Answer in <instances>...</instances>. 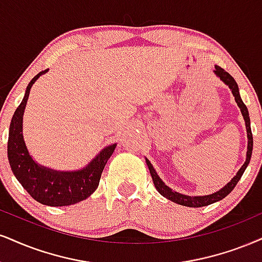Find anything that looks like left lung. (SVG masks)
<instances>
[{"label": "left lung", "mask_w": 262, "mask_h": 262, "mask_svg": "<svg viewBox=\"0 0 262 262\" xmlns=\"http://www.w3.org/2000/svg\"><path fill=\"white\" fill-rule=\"evenodd\" d=\"M214 73L216 74V76L220 77L221 81L225 82V85H227L231 89L232 95L234 96L235 102H237L238 106H239V108H241L242 115H243L244 121H245V127H247V135H248L247 160H245V163L243 164V166H242L241 169H239V171H238V172H237V175H235L233 179L231 180V182H228L227 185L224 187V188H221L220 190H217V192L212 193V194L199 195V196H190V195L181 194V193L175 192V190L171 189L170 187H167L165 183H164L163 181H161L160 177L158 176L157 171L154 170V167L150 164V161L148 160V159H146L148 169H149L151 179H153L154 186H156V188H157L158 192H159L163 196H165L166 199L171 200V202L177 203V204L183 205V206H189V208H200V206L210 205V204H212V203H216V202H219V200L224 199L225 196H227L228 194H230L232 190H233L235 185H237V183H238V181L241 180V177L244 173V171H245V169H247V166L249 165L251 153H253V134H251V127H250L249 112H248V108H247V106H245L243 101H242L241 95H239V89H238L237 82H235V80L233 79V77H232L227 72H225V69H222L221 67L215 66Z\"/></svg>", "instance_id": "obj_1"}]
</instances>
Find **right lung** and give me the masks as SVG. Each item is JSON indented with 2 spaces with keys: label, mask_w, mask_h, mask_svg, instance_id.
<instances>
[{
  "label": "right lung",
  "mask_w": 262,
  "mask_h": 262,
  "mask_svg": "<svg viewBox=\"0 0 262 262\" xmlns=\"http://www.w3.org/2000/svg\"><path fill=\"white\" fill-rule=\"evenodd\" d=\"M47 72L48 69L38 73L29 82L24 98L13 114L8 134V161L15 179L36 202L48 206H66L85 200L95 192L116 143L105 147L89 165L76 171L48 169L32 159L23 137V115L32 85Z\"/></svg>",
  "instance_id": "1"
}]
</instances>
